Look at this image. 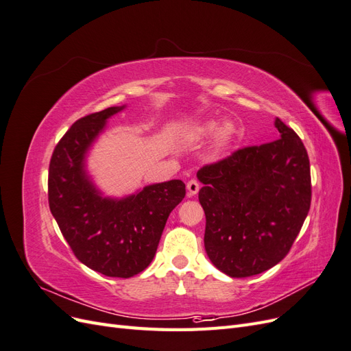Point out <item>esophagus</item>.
<instances>
[{
	"label": "esophagus",
	"instance_id": "obj_1",
	"mask_svg": "<svg viewBox=\"0 0 351 351\" xmlns=\"http://www.w3.org/2000/svg\"><path fill=\"white\" fill-rule=\"evenodd\" d=\"M199 189H200V184H199L197 180H195V178L190 180V182L187 183V190H189L190 196H195L199 192Z\"/></svg>",
	"mask_w": 351,
	"mask_h": 351
}]
</instances>
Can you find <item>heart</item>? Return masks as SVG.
I'll use <instances>...</instances> for the list:
<instances>
[{
  "label": "heart",
  "instance_id": "1",
  "mask_svg": "<svg viewBox=\"0 0 351 351\" xmlns=\"http://www.w3.org/2000/svg\"><path fill=\"white\" fill-rule=\"evenodd\" d=\"M217 123H214V121H209V123H205L204 125L202 127H199L197 129V134L199 136H208V134H210V133H214L215 130H217ZM231 136H232V127L230 125V124H227V125H224V127H221L219 129V132H218V142L221 143V145H227L228 142H230V139H231Z\"/></svg>",
  "mask_w": 351,
  "mask_h": 351
}]
</instances>
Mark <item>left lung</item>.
Masks as SVG:
<instances>
[{
  "instance_id": "8db88e82",
  "label": "left lung",
  "mask_w": 351,
  "mask_h": 351,
  "mask_svg": "<svg viewBox=\"0 0 351 351\" xmlns=\"http://www.w3.org/2000/svg\"><path fill=\"white\" fill-rule=\"evenodd\" d=\"M275 127L278 141L241 147L197 171L205 250L231 278L252 277L281 262L311 209L306 147L280 119Z\"/></svg>"
}]
</instances>
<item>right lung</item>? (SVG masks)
Instances as JSON below:
<instances>
[{
  "instance_id": "right-lung-1",
  "label": "right lung",
  "mask_w": 351,
  "mask_h": 351,
  "mask_svg": "<svg viewBox=\"0 0 351 351\" xmlns=\"http://www.w3.org/2000/svg\"><path fill=\"white\" fill-rule=\"evenodd\" d=\"M110 107L74 123L51 156V214L82 263L107 277L130 278L152 262L171 210L186 196L182 180L143 187L121 199L104 197L84 168V156L111 115Z\"/></svg>"
}]
</instances>
